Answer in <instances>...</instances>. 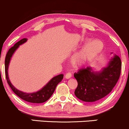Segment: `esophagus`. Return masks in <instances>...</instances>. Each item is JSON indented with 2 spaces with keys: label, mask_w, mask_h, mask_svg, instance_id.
I'll use <instances>...</instances> for the list:
<instances>
[{
  "label": "esophagus",
  "mask_w": 129,
  "mask_h": 129,
  "mask_svg": "<svg viewBox=\"0 0 129 129\" xmlns=\"http://www.w3.org/2000/svg\"><path fill=\"white\" fill-rule=\"evenodd\" d=\"M65 78H66V79H70V78H72V74H71L70 73H67L66 75V76H65Z\"/></svg>",
  "instance_id": "34e87169"
}]
</instances>
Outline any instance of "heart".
<instances>
[{
	"label": "heart",
	"instance_id": "obj_1",
	"mask_svg": "<svg viewBox=\"0 0 129 129\" xmlns=\"http://www.w3.org/2000/svg\"><path fill=\"white\" fill-rule=\"evenodd\" d=\"M103 48V44L98 40H94L87 44L72 59L74 66H78L94 59L100 54Z\"/></svg>",
	"mask_w": 129,
	"mask_h": 129
}]
</instances>
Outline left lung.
<instances>
[{"label":"left lung","mask_w":129,"mask_h":129,"mask_svg":"<svg viewBox=\"0 0 129 129\" xmlns=\"http://www.w3.org/2000/svg\"><path fill=\"white\" fill-rule=\"evenodd\" d=\"M121 69V60L117 55L100 72H94L91 67L80 69L74 74L78 81L75 94L78 99L88 103L101 100L115 86L120 76Z\"/></svg>","instance_id":"obj_1"}]
</instances>
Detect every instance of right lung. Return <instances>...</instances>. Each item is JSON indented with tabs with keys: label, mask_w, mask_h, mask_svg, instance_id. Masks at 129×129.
<instances>
[{
	"label": "right lung",
	"mask_w": 129,
	"mask_h": 129,
	"mask_svg": "<svg viewBox=\"0 0 129 129\" xmlns=\"http://www.w3.org/2000/svg\"><path fill=\"white\" fill-rule=\"evenodd\" d=\"M26 41H27L26 38H23V39H21L19 42H17L16 44H14L13 47L10 48L8 51L7 52L5 60L6 79H7L8 85L11 87V90H13V92L15 93L16 94H17L22 100L31 103H42L47 101L51 96V95H52L53 93H54V90H55V88L57 84L62 81V79H63V75L62 74H60V75L54 76L42 88H41V90L36 91V92L25 93L17 90V88H16L15 87L13 86V84L10 82L8 77V70L9 63H10L11 57H12L14 53L15 52L16 50L18 48L19 45L24 44Z\"/></svg>",
	"instance_id": "1"
}]
</instances>
